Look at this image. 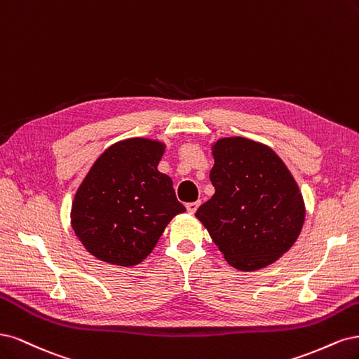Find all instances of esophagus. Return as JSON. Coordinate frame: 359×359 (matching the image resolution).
Returning <instances> with one entry per match:
<instances>
[{"label":"esophagus","mask_w":359,"mask_h":359,"mask_svg":"<svg viewBox=\"0 0 359 359\" xmlns=\"http://www.w3.org/2000/svg\"><path fill=\"white\" fill-rule=\"evenodd\" d=\"M198 205H200V201L188 203V204H187V209H188V212H189V213H195V212H196V209H198Z\"/></svg>","instance_id":"34e87169"}]
</instances>
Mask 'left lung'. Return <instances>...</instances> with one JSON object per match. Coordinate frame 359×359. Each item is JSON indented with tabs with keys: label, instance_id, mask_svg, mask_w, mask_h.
<instances>
[{
	"label": "left lung",
	"instance_id": "left-lung-1",
	"mask_svg": "<svg viewBox=\"0 0 359 359\" xmlns=\"http://www.w3.org/2000/svg\"><path fill=\"white\" fill-rule=\"evenodd\" d=\"M215 194L195 216L229 265L269 267L294 246L306 219L303 194L274 150L246 137L212 143Z\"/></svg>",
	"mask_w": 359,
	"mask_h": 359
}]
</instances>
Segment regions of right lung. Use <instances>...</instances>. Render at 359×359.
<instances>
[{
	"instance_id": "add662e5",
	"label": "right lung",
	"mask_w": 359,
	"mask_h": 359,
	"mask_svg": "<svg viewBox=\"0 0 359 359\" xmlns=\"http://www.w3.org/2000/svg\"><path fill=\"white\" fill-rule=\"evenodd\" d=\"M165 143L126 138L107 147L89 168L72 204L70 224L97 259L133 267L152 253L179 213L172 180L158 170Z\"/></svg>"
}]
</instances>
